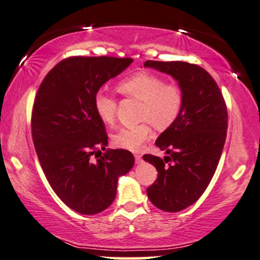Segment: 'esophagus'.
<instances>
[{
  "label": "esophagus",
  "instance_id": "obj_1",
  "mask_svg": "<svg viewBox=\"0 0 260 260\" xmlns=\"http://www.w3.org/2000/svg\"><path fill=\"white\" fill-rule=\"evenodd\" d=\"M134 158H135V162L137 164H140L142 161V158L140 154H134Z\"/></svg>",
  "mask_w": 260,
  "mask_h": 260
}]
</instances>
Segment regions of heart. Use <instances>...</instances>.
Returning a JSON list of instances; mask_svg holds the SVG:
<instances>
[{"label":"heart","mask_w":260,"mask_h":260,"mask_svg":"<svg viewBox=\"0 0 260 260\" xmlns=\"http://www.w3.org/2000/svg\"><path fill=\"white\" fill-rule=\"evenodd\" d=\"M118 90L123 96L141 101L139 120L133 127H122L112 135L113 145L128 151H139L152 134L149 123L156 131L170 128L177 121L184 107V92L175 83H166L161 76L151 72H138L119 82ZM94 109L101 121L113 125L118 102L105 89L94 95Z\"/></svg>","instance_id":"obj_1"}]
</instances>
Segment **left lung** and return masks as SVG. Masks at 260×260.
<instances>
[{"label":"left lung","mask_w":260,"mask_h":260,"mask_svg":"<svg viewBox=\"0 0 260 260\" xmlns=\"http://www.w3.org/2000/svg\"><path fill=\"white\" fill-rule=\"evenodd\" d=\"M144 66L173 76L184 92L180 116L155 141L167 155H144L158 171L147 188L149 200L165 212H179L202 197L217 170L226 140L228 108L217 82L200 66L151 60Z\"/></svg>","instance_id":"obj_1"}]
</instances>
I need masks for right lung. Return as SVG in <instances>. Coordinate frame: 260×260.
<instances>
[{
  "label": "right lung",
  "mask_w": 260,
  "mask_h": 260,
  "mask_svg": "<svg viewBox=\"0 0 260 260\" xmlns=\"http://www.w3.org/2000/svg\"><path fill=\"white\" fill-rule=\"evenodd\" d=\"M132 62L131 57L112 56L64 58L46 75L36 94L31 135L39 161L58 198L81 214L111 206L119 177L134 165L126 149H107L95 162L90 160L108 144L94 95Z\"/></svg>",
  "instance_id": "right-lung-1"
}]
</instances>
